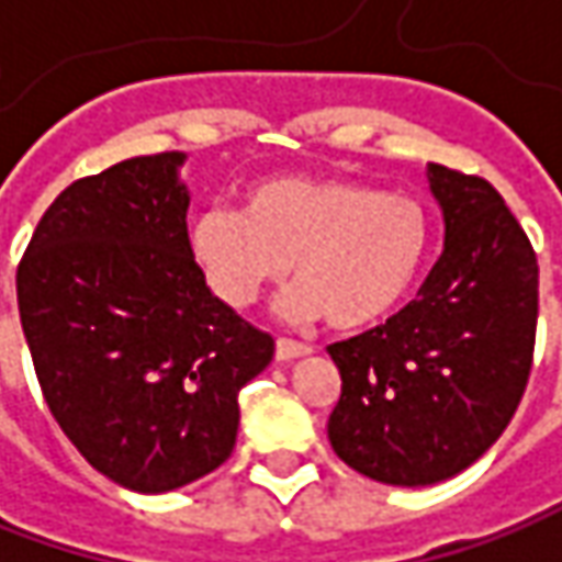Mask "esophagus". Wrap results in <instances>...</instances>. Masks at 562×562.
<instances>
[{
    "instance_id": "34e87169",
    "label": "esophagus",
    "mask_w": 562,
    "mask_h": 562,
    "mask_svg": "<svg viewBox=\"0 0 562 562\" xmlns=\"http://www.w3.org/2000/svg\"><path fill=\"white\" fill-rule=\"evenodd\" d=\"M304 355H311V345L295 339H277V358L280 360H295L304 358Z\"/></svg>"
}]
</instances>
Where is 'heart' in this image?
<instances>
[{"instance_id":"b5f03b06","label":"heart","mask_w":562,"mask_h":562,"mask_svg":"<svg viewBox=\"0 0 562 562\" xmlns=\"http://www.w3.org/2000/svg\"><path fill=\"white\" fill-rule=\"evenodd\" d=\"M189 251L233 307L255 304L295 270L285 314L363 329L411 295L429 251V214L411 195L358 180L273 177L245 192L243 211H202Z\"/></svg>"}]
</instances>
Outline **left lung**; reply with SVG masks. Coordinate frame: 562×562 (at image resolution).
<instances>
[{
    "label": "left lung",
    "instance_id": "left-lung-1",
    "mask_svg": "<svg viewBox=\"0 0 562 562\" xmlns=\"http://www.w3.org/2000/svg\"><path fill=\"white\" fill-rule=\"evenodd\" d=\"M445 251L416 299L376 329L329 345L341 373L333 451L385 485L467 470L516 414L532 373L538 258L501 192L429 165Z\"/></svg>",
    "mask_w": 562,
    "mask_h": 562
}]
</instances>
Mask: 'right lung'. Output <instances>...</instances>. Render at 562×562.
Masks as SVG:
<instances>
[{"instance_id": "add662e5", "label": "right lung", "mask_w": 562, "mask_h": 562, "mask_svg": "<svg viewBox=\"0 0 562 562\" xmlns=\"http://www.w3.org/2000/svg\"><path fill=\"white\" fill-rule=\"evenodd\" d=\"M183 151L83 177L18 263V311L55 423L111 482L161 494L233 454L239 392L273 339L211 295L189 251Z\"/></svg>"}]
</instances>
